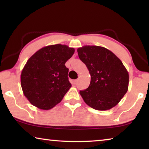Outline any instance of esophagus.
<instances>
[{
	"mask_svg": "<svg viewBox=\"0 0 149 149\" xmlns=\"http://www.w3.org/2000/svg\"><path fill=\"white\" fill-rule=\"evenodd\" d=\"M77 81H78V80H77V79L74 80V81H73V84H74V85H76V84H77Z\"/></svg>",
	"mask_w": 149,
	"mask_h": 149,
	"instance_id": "obj_1",
	"label": "esophagus"
}]
</instances>
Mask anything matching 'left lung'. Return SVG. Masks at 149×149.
Returning a JSON list of instances; mask_svg holds the SVG:
<instances>
[{"instance_id":"8db88e82","label":"left lung","mask_w":149,"mask_h":149,"mask_svg":"<svg viewBox=\"0 0 149 149\" xmlns=\"http://www.w3.org/2000/svg\"><path fill=\"white\" fill-rule=\"evenodd\" d=\"M77 50L91 75L89 87L79 91L85 102L97 110L114 107L127 93L129 85V74L122 62L102 47L85 45Z\"/></svg>"}]
</instances>
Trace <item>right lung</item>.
Masks as SVG:
<instances>
[{
	"instance_id": "obj_1",
	"label": "right lung",
	"mask_w": 149,
	"mask_h": 149,
	"mask_svg": "<svg viewBox=\"0 0 149 149\" xmlns=\"http://www.w3.org/2000/svg\"><path fill=\"white\" fill-rule=\"evenodd\" d=\"M74 52L65 45H49L28 59L22 71L21 86L32 105L47 110L61 102L72 87L65 63Z\"/></svg>"
}]
</instances>
